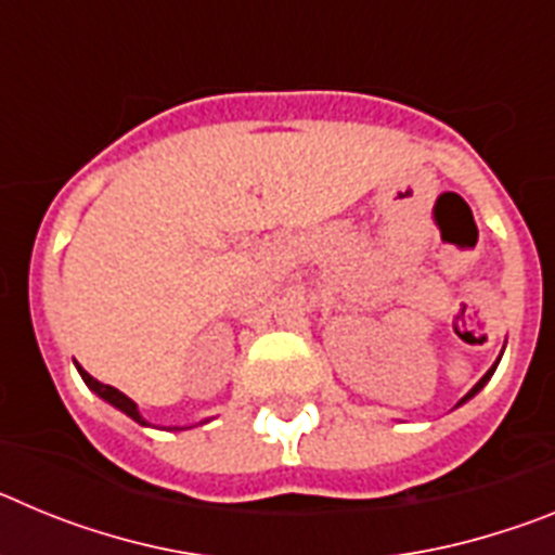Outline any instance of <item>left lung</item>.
<instances>
[{
    "label": "left lung",
    "mask_w": 555,
    "mask_h": 555,
    "mask_svg": "<svg viewBox=\"0 0 555 555\" xmlns=\"http://www.w3.org/2000/svg\"><path fill=\"white\" fill-rule=\"evenodd\" d=\"M500 356H503V352H500ZM498 364H500V358H498V361H494V366H492V370H489V372H487V375L480 377L478 384H475V386H473V389H469V391H467V395L461 397V400H459V405H464V403H467V400H473V397H475V395H478V391H480V389H483V386H487V384H489V377H492V375H494V370H498Z\"/></svg>",
    "instance_id": "8db88e82"
}]
</instances>
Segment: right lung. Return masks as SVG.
<instances>
[{
	"instance_id": "1",
	"label": "right lung",
	"mask_w": 555,
	"mask_h": 555,
	"mask_svg": "<svg viewBox=\"0 0 555 555\" xmlns=\"http://www.w3.org/2000/svg\"><path fill=\"white\" fill-rule=\"evenodd\" d=\"M77 372H80V375H82V380H86L88 389L94 391L96 397H102L105 403H111L113 409H119L121 414H127V416H130V420H135V423H139V425H150V423H146V420H144V416H141L139 405L132 403L130 397L121 395V391H119V389H113V386L100 384V380H96V377L88 375V372L82 370V366H77ZM189 428H194V425H189ZM169 430H185V428H169Z\"/></svg>"
}]
</instances>
